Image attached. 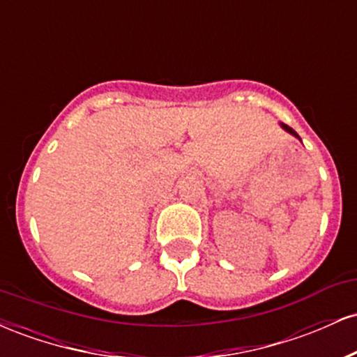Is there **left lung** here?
<instances>
[{"label":"left lung","mask_w":357,"mask_h":357,"mask_svg":"<svg viewBox=\"0 0 357 357\" xmlns=\"http://www.w3.org/2000/svg\"><path fill=\"white\" fill-rule=\"evenodd\" d=\"M280 127H282V129H284V130H287V132H289V134H292L294 137H297L298 141H301V137H298V134L296 132V130L292 129V127H289L287 124H284V122H280Z\"/></svg>","instance_id":"left-lung-1"}]
</instances>
